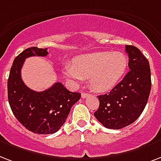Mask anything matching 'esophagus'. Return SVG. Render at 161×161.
Here are the masks:
<instances>
[{
  "mask_svg": "<svg viewBox=\"0 0 161 161\" xmlns=\"http://www.w3.org/2000/svg\"><path fill=\"white\" fill-rule=\"evenodd\" d=\"M89 96V94H88V93H82V98H83V99L88 98Z\"/></svg>",
  "mask_w": 161,
  "mask_h": 161,
  "instance_id": "34e87169",
  "label": "esophagus"
}]
</instances>
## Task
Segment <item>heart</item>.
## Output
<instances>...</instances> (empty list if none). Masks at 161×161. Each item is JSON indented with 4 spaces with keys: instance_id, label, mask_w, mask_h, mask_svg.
Returning <instances> with one entry per match:
<instances>
[{
    "instance_id": "b5f03b06",
    "label": "heart",
    "mask_w": 161,
    "mask_h": 161,
    "mask_svg": "<svg viewBox=\"0 0 161 161\" xmlns=\"http://www.w3.org/2000/svg\"><path fill=\"white\" fill-rule=\"evenodd\" d=\"M128 61L120 51H99L81 55L66 65L63 75L67 79L81 82L89 78V85L98 92L110 90L126 72Z\"/></svg>"
}]
</instances>
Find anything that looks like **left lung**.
Returning <instances> with one entry per match:
<instances>
[{"instance_id":"obj_1","label":"left lung","mask_w":161,"mask_h":161,"mask_svg":"<svg viewBox=\"0 0 161 161\" xmlns=\"http://www.w3.org/2000/svg\"><path fill=\"white\" fill-rule=\"evenodd\" d=\"M130 71L110 93L99 95L100 106L94 113L109 129H121L139 117L149 100L151 74L149 61L139 49L126 45Z\"/></svg>"}]
</instances>
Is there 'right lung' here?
Listing matches in <instances>:
<instances>
[{
  "instance_id": "1",
  "label": "right lung",
  "mask_w": 161,
  "mask_h": 161,
  "mask_svg": "<svg viewBox=\"0 0 161 161\" xmlns=\"http://www.w3.org/2000/svg\"><path fill=\"white\" fill-rule=\"evenodd\" d=\"M47 48H28L12 63L7 81V94L12 113L23 127L39 134L55 133L64 124L72 106L80 100L81 94L70 92L61 83H56L45 91L28 88L21 78L25 59L46 56Z\"/></svg>"
}]
</instances>
